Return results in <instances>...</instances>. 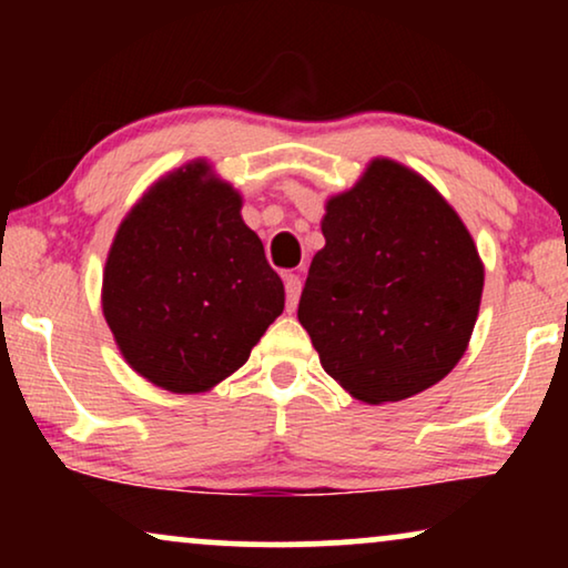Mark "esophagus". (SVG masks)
<instances>
[{
    "instance_id": "esophagus-1",
    "label": "esophagus",
    "mask_w": 568,
    "mask_h": 568,
    "mask_svg": "<svg viewBox=\"0 0 568 568\" xmlns=\"http://www.w3.org/2000/svg\"><path fill=\"white\" fill-rule=\"evenodd\" d=\"M284 292H286V310L297 307V300H300V292H302V282L297 274H284Z\"/></svg>"
}]
</instances>
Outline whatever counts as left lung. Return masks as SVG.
Returning a JSON list of instances; mask_svg holds the SVG:
<instances>
[{
    "label": "left lung",
    "mask_w": 568,
    "mask_h": 568,
    "mask_svg": "<svg viewBox=\"0 0 568 568\" xmlns=\"http://www.w3.org/2000/svg\"><path fill=\"white\" fill-rule=\"evenodd\" d=\"M297 317L354 398L403 400L468 348L484 263L455 209L414 170L375 160L323 216Z\"/></svg>",
    "instance_id": "8db88e82"
}]
</instances>
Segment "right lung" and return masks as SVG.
<instances>
[{"mask_svg":"<svg viewBox=\"0 0 568 568\" xmlns=\"http://www.w3.org/2000/svg\"><path fill=\"white\" fill-rule=\"evenodd\" d=\"M284 310V284L204 162L162 178L121 222L103 315L123 359L170 393H204L243 367Z\"/></svg>","mask_w":568,"mask_h":568,"instance_id":"obj_1","label":"right lung"}]
</instances>
